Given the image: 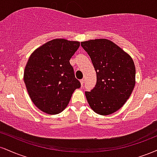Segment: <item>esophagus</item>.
Returning <instances> with one entry per match:
<instances>
[{
    "instance_id": "esophagus-1",
    "label": "esophagus",
    "mask_w": 157,
    "mask_h": 157,
    "mask_svg": "<svg viewBox=\"0 0 157 157\" xmlns=\"http://www.w3.org/2000/svg\"><path fill=\"white\" fill-rule=\"evenodd\" d=\"M84 82H85V80L84 79H82V80H80V84H81V86H83V84H84Z\"/></svg>"
}]
</instances>
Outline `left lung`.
Masks as SVG:
<instances>
[{"label":"left lung","mask_w":157,"mask_h":157,"mask_svg":"<svg viewBox=\"0 0 157 157\" xmlns=\"http://www.w3.org/2000/svg\"><path fill=\"white\" fill-rule=\"evenodd\" d=\"M81 46L91 57L97 83L86 91L88 103L95 113L109 115L121 109L136 83V68L127 52L108 39L83 41Z\"/></svg>","instance_id":"8db88e82"}]
</instances>
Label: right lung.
Masks as SVG:
<instances>
[{"mask_svg":"<svg viewBox=\"0 0 157 157\" xmlns=\"http://www.w3.org/2000/svg\"><path fill=\"white\" fill-rule=\"evenodd\" d=\"M80 44L79 41L54 39L30 55L23 80L32 101L44 112H62L75 89L80 87L69 63Z\"/></svg>","mask_w":157,"mask_h":157,"instance_id":"1","label":"right lung"}]
</instances>
